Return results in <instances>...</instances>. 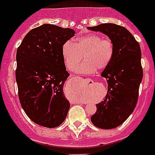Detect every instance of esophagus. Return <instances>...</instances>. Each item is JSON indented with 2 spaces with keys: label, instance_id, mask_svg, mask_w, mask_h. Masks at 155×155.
Returning <instances> with one entry per match:
<instances>
[{
  "label": "esophagus",
  "instance_id": "1",
  "mask_svg": "<svg viewBox=\"0 0 155 155\" xmlns=\"http://www.w3.org/2000/svg\"><path fill=\"white\" fill-rule=\"evenodd\" d=\"M73 79H74V80H80V77H79V76H75ZM88 81H91V80H88Z\"/></svg>",
  "mask_w": 155,
  "mask_h": 155
}]
</instances>
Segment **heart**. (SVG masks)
Wrapping results in <instances>:
<instances>
[{"instance_id":"heart-1","label":"heart","mask_w":155,"mask_h":155,"mask_svg":"<svg viewBox=\"0 0 155 155\" xmlns=\"http://www.w3.org/2000/svg\"><path fill=\"white\" fill-rule=\"evenodd\" d=\"M61 53L66 67L73 70L83 59L76 71L80 74H91L105 69L110 65L114 55V45L109 38H102L96 34H88L75 38V41H65Z\"/></svg>"}]
</instances>
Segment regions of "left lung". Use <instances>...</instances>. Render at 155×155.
I'll return each instance as SVG.
<instances>
[{"instance_id":"1","label":"left lung","mask_w":155,"mask_h":155,"mask_svg":"<svg viewBox=\"0 0 155 155\" xmlns=\"http://www.w3.org/2000/svg\"><path fill=\"white\" fill-rule=\"evenodd\" d=\"M87 29L103 33L114 45L111 63L101 74L107 81V94L96 104L97 111L91 117L97 128L112 129L123 124L136 108L143 79L141 49L133 35L122 26L102 23Z\"/></svg>"}]
</instances>
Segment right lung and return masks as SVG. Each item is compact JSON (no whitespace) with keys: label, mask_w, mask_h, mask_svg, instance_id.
<instances>
[{"label":"right lung","mask_w":155,"mask_h":155,"mask_svg":"<svg viewBox=\"0 0 155 155\" xmlns=\"http://www.w3.org/2000/svg\"><path fill=\"white\" fill-rule=\"evenodd\" d=\"M74 35L71 28L45 23L31 30L17 49L19 102L27 117L38 125L56 128L67 117L70 103L63 87L69 73L61 49Z\"/></svg>","instance_id":"right-lung-1"}]
</instances>
